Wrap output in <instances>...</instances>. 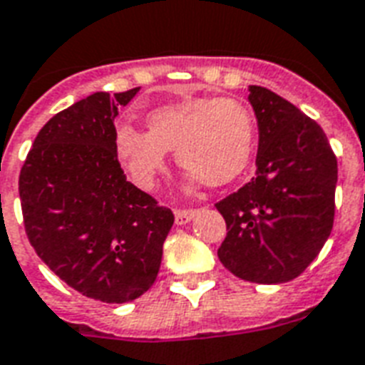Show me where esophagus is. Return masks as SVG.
Listing matches in <instances>:
<instances>
[{"label": "esophagus", "mask_w": 365, "mask_h": 365, "mask_svg": "<svg viewBox=\"0 0 365 365\" xmlns=\"http://www.w3.org/2000/svg\"><path fill=\"white\" fill-rule=\"evenodd\" d=\"M194 215H196V210H177L175 212V221H177V225H186Z\"/></svg>", "instance_id": "34e87169"}]
</instances>
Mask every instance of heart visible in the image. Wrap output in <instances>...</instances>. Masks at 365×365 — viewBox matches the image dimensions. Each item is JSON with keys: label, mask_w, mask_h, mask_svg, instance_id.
Instances as JSON below:
<instances>
[{"label": "heart", "mask_w": 365, "mask_h": 365, "mask_svg": "<svg viewBox=\"0 0 365 365\" xmlns=\"http://www.w3.org/2000/svg\"><path fill=\"white\" fill-rule=\"evenodd\" d=\"M254 138V117L242 101L198 96L153 109L148 130L119 125L113 148L128 177L144 190H152L167 171L169 150L190 179L223 186L246 169Z\"/></svg>", "instance_id": "b5f03b06"}]
</instances>
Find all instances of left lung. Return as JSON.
<instances>
[{
    "mask_svg": "<svg viewBox=\"0 0 365 365\" xmlns=\"http://www.w3.org/2000/svg\"><path fill=\"white\" fill-rule=\"evenodd\" d=\"M259 142L256 177L215 204L227 223L221 264L238 279H297L335 219L336 158L323 128L275 92L250 86Z\"/></svg>",
    "mask_w": 365,
    "mask_h": 365,
    "instance_id": "8db88e82",
    "label": "left lung"
}]
</instances>
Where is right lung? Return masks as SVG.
I'll use <instances>...</instances> for the list:
<instances>
[{"label":"right lung","instance_id":"add662e5","mask_svg":"<svg viewBox=\"0 0 365 365\" xmlns=\"http://www.w3.org/2000/svg\"><path fill=\"white\" fill-rule=\"evenodd\" d=\"M140 88L76 101L42 127L21 175L24 231L61 281L108 304L142 297L155 281L175 215L120 169L115 117Z\"/></svg>","mask_w":365,"mask_h":365}]
</instances>
